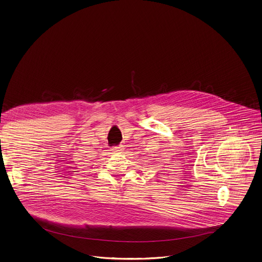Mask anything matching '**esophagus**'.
Wrapping results in <instances>:
<instances>
[{"label":"esophagus","mask_w":262,"mask_h":262,"mask_svg":"<svg viewBox=\"0 0 262 262\" xmlns=\"http://www.w3.org/2000/svg\"><path fill=\"white\" fill-rule=\"evenodd\" d=\"M112 151H113V153H118V152L121 151V147L120 146H115V147L112 148Z\"/></svg>","instance_id":"1"}]
</instances>
